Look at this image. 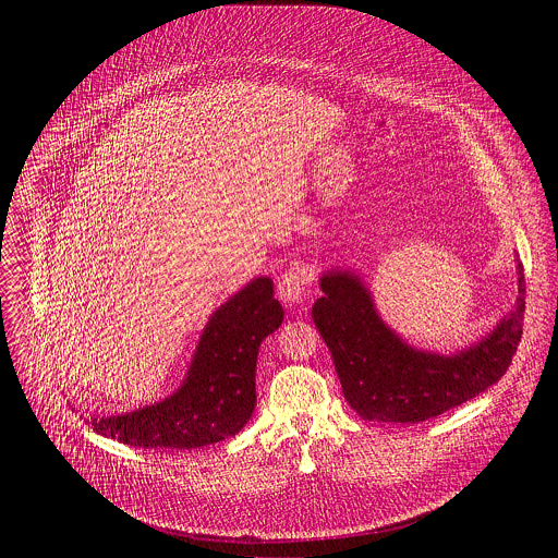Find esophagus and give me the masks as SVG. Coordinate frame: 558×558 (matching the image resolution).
Returning a JSON list of instances; mask_svg holds the SVG:
<instances>
[{
  "label": "esophagus",
  "instance_id": "1",
  "mask_svg": "<svg viewBox=\"0 0 558 558\" xmlns=\"http://www.w3.org/2000/svg\"><path fill=\"white\" fill-rule=\"evenodd\" d=\"M307 270L301 264L290 266L277 281V299L286 305V307H294L296 303H301L307 294Z\"/></svg>",
  "mask_w": 558,
  "mask_h": 558
}]
</instances>
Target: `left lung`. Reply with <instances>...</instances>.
<instances>
[{"label": "left lung", "mask_w": 558, "mask_h": 558, "mask_svg": "<svg viewBox=\"0 0 558 558\" xmlns=\"http://www.w3.org/2000/svg\"><path fill=\"white\" fill-rule=\"evenodd\" d=\"M518 301L475 345L436 354L408 345L376 312L372 292L352 270L319 277L312 318L328 345L343 398L365 421L421 423L496 385L522 337L524 268L518 262Z\"/></svg>", "instance_id": "1"}]
</instances>
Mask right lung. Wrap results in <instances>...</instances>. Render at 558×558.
I'll return each mask as SVG.
<instances>
[{"label": "right lung", "mask_w": 558, "mask_h": 558, "mask_svg": "<svg viewBox=\"0 0 558 558\" xmlns=\"http://www.w3.org/2000/svg\"><path fill=\"white\" fill-rule=\"evenodd\" d=\"M283 322L272 279L257 277L204 328L184 383L159 403L89 416L96 434L142 449H199L236 436L255 408L259 343Z\"/></svg>", "instance_id": "1"}]
</instances>
